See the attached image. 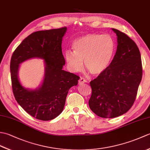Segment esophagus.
Masks as SVG:
<instances>
[{
    "mask_svg": "<svg viewBox=\"0 0 150 150\" xmlns=\"http://www.w3.org/2000/svg\"><path fill=\"white\" fill-rule=\"evenodd\" d=\"M87 81H86V79H84V78H82V77H81L80 78V79H79V84H83V83H85V82H86Z\"/></svg>",
    "mask_w": 150,
    "mask_h": 150,
    "instance_id": "34e87169",
    "label": "esophagus"
}]
</instances>
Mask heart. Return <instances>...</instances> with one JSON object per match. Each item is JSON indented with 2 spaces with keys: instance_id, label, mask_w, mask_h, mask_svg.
<instances>
[{
  "instance_id": "obj_1",
  "label": "heart",
  "mask_w": 150,
  "mask_h": 150,
  "mask_svg": "<svg viewBox=\"0 0 150 150\" xmlns=\"http://www.w3.org/2000/svg\"><path fill=\"white\" fill-rule=\"evenodd\" d=\"M74 52L67 50L65 59L69 69L78 72L82 68V61L89 73L98 75L106 70L115 52V43L110 36L88 34L73 43Z\"/></svg>"
}]
</instances>
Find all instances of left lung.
<instances>
[{
    "label": "left lung",
    "mask_w": 150,
    "mask_h": 150,
    "mask_svg": "<svg viewBox=\"0 0 150 150\" xmlns=\"http://www.w3.org/2000/svg\"><path fill=\"white\" fill-rule=\"evenodd\" d=\"M117 36V49L105 71L90 82L92 93L89 106L97 115L114 118L133 106L142 77L141 57L131 38L112 29Z\"/></svg>",
    "instance_id": "left-lung-1"
}]
</instances>
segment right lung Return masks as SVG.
<instances>
[{"instance_id":"right-lung-1","label":"right lung","mask_w":150,"mask_h":150,"mask_svg":"<svg viewBox=\"0 0 150 150\" xmlns=\"http://www.w3.org/2000/svg\"><path fill=\"white\" fill-rule=\"evenodd\" d=\"M66 27L38 31L30 34L13 53L10 71L13 93L18 104L30 115L50 120L62 113L69 88L77 86L79 77L62 69L65 59L62 40ZM43 58L45 73L41 86L35 91L24 88L18 78L19 64L31 58Z\"/></svg>"}]
</instances>
